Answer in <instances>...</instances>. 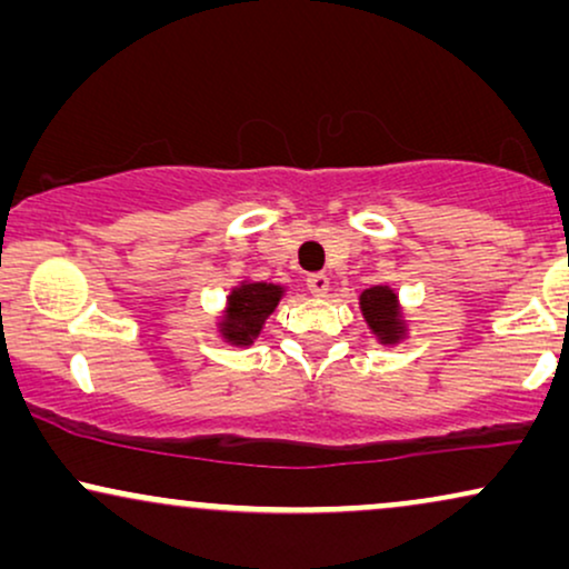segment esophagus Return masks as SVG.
<instances>
[{"instance_id": "34e87169", "label": "esophagus", "mask_w": 569, "mask_h": 569, "mask_svg": "<svg viewBox=\"0 0 569 569\" xmlns=\"http://www.w3.org/2000/svg\"><path fill=\"white\" fill-rule=\"evenodd\" d=\"M328 286H330V280L322 276V272H315V276L307 278V289L312 297H326Z\"/></svg>"}]
</instances>
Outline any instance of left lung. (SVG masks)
I'll return each mask as SVG.
<instances>
[{"instance_id": "left-lung-1", "label": "left lung", "mask_w": 569, "mask_h": 569, "mask_svg": "<svg viewBox=\"0 0 569 569\" xmlns=\"http://www.w3.org/2000/svg\"><path fill=\"white\" fill-rule=\"evenodd\" d=\"M362 305V315L368 318L370 328L383 338L386 343L397 341L401 333V322H399V309H397V297H393L391 289L386 286H376V289H368L359 299Z\"/></svg>"}]
</instances>
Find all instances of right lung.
Wrapping results in <instances>:
<instances>
[{
	"label": "right lung",
	"instance_id": "1",
	"mask_svg": "<svg viewBox=\"0 0 569 569\" xmlns=\"http://www.w3.org/2000/svg\"><path fill=\"white\" fill-rule=\"evenodd\" d=\"M280 299L278 286L268 283H243L236 289L228 299V315H226V333L236 343H249L251 338L260 333L262 322L276 309Z\"/></svg>",
	"mask_w": 569,
	"mask_h": 569
}]
</instances>
